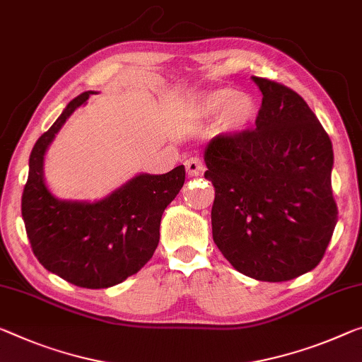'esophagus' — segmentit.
Masks as SVG:
<instances>
[{"mask_svg": "<svg viewBox=\"0 0 362 362\" xmlns=\"http://www.w3.org/2000/svg\"><path fill=\"white\" fill-rule=\"evenodd\" d=\"M185 166H186V171L189 176H200L205 171L204 163L200 162V158H197V157L187 158L185 162Z\"/></svg>", "mask_w": 362, "mask_h": 362, "instance_id": "34e87169", "label": "esophagus"}]
</instances>
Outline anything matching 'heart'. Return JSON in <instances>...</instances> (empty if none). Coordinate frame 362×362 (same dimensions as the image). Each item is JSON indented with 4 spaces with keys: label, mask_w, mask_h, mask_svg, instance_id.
Segmentation results:
<instances>
[{
    "label": "heart",
    "mask_w": 362,
    "mask_h": 362,
    "mask_svg": "<svg viewBox=\"0 0 362 362\" xmlns=\"http://www.w3.org/2000/svg\"><path fill=\"white\" fill-rule=\"evenodd\" d=\"M259 115L257 102L249 93L233 87H215L187 95L182 116L194 124L218 119L220 131L226 136H239L251 129Z\"/></svg>",
    "instance_id": "b5f03b06"
}]
</instances>
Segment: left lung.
Masks as SVG:
<instances>
[{
	"label": "left lung",
	"instance_id": "1",
	"mask_svg": "<svg viewBox=\"0 0 362 362\" xmlns=\"http://www.w3.org/2000/svg\"><path fill=\"white\" fill-rule=\"evenodd\" d=\"M262 92L255 129L218 136L204 150L212 181V235L238 272L286 281L315 269L337 225L333 148L303 97L252 77Z\"/></svg>",
	"mask_w": 362,
	"mask_h": 362
}]
</instances>
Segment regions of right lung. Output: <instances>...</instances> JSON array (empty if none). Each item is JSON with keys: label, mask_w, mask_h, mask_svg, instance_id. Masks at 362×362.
Returning a JSON list of instances; mask_svg holds the SVG:
<instances>
[{"label": "right lung", "mask_w": 362, "mask_h": 362, "mask_svg": "<svg viewBox=\"0 0 362 362\" xmlns=\"http://www.w3.org/2000/svg\"><path fill=\"white\" fill-rule=\"evenodd\" d=\"M93 93L71 100L33 146L22 218L32 251L48 272L76 286L100 290L124 281L152 259L162 215L185 185L186 171L180 165L165 175L139 173L93 202L54 196L43 175L47 150L69 116Z\"/></svg>", "instance_id": "right-lung-1"}]
</instances>
